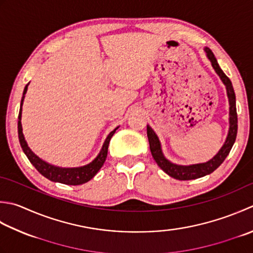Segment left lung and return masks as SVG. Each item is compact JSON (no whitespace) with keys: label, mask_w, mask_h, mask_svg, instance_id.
Wrapping results in <instances>:
<instances>
[{"label":"left lung","mask_w":253,"mask_h":253,"mask_svg":"<svg viewBox=\"0 0 253 253\" xmlns=\"http://www.w3.org/2000/svg\"><path fill=\"white\" fill-rule=\"evenodd\" d=\"M204 51L206 52L207 58L210 59L212 68L218 74L220 80L225 84L226 90H227V96L229 100V130L228 135H227L226 141L222 147L219 149V151L216 153V156L211 158L210 161L204 163H197V165H191V166H180L172 163L165 157L161 149V143L159 138L156 135V132L152 130V128L147 125V136L148 140H149L150 145V151L153 157V159L157 162V165L159 166L161 169L165 171L168 175L171 177H174L176 180L180 181H187V180H195L199 177L205 176L207 174H211V172H214L217 168H218L226 157L229 155L232 146H234L236 137H237V129H238V118H237V110H236V95L234 87H232L231 81L226 74L222 72V70L219 67L218 62H217L214 53L210 48L205 47Z\"/></svg>","instance_id":"obj_1"}]
</instances>
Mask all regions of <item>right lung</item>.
I'll return each instance as SVG.
<instances>
[{"mask_svg":"<svg viewBox=\"0 0 253 253\" xmlns=\"http://www.w3.org/2000/svg\"><path fill=\"white\" fill-rule=\"evenodd\" d=\"M28 84L25 86L24 92H23L21 108H19V114H18V127H17L18 128V139H19V143H21V147H22L24 153L26 155V157L28 158V160L31 161L32 165L36 168V170L41 173L42 175L47 177L48 180H50L52 182L62 183V184H67V185H80V184H83V183L88 182L94 175L96 174L98 170H100L102 166L104 165V162H105L106 157H107L108 145H110L111 138L113 137L114 133H115L118 127H116L115 129L110 132V135L107 136L105 141H104V145L102 147L100 153H98L95 159L88 163V165L83 166V167H79V168L54 167V166L50 165V163L42 160L41 158L35 155V153L31 150V148L28 147L27 142H26V140H25L24 135H23V128H22V122H21L22 106H23L25 94H26V92H27Z\"/></svg>","mask_w":253,"mask_h":253,"instance_id":"obj_1","label":"right lung"}]
</instances>
